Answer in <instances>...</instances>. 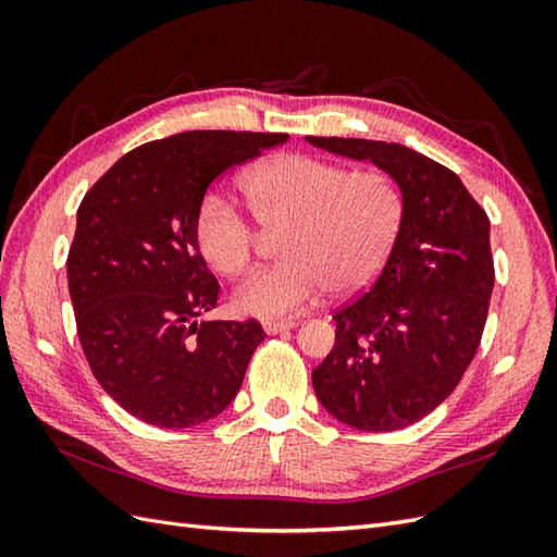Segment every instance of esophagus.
<instances>
[{
  "label": "esophagus",
  "mask_w": 557,
  "mask_h": 557,
  "mask_svg": "<svg viewBox=\"0 0 557 557\" xmlns=\"http://www.w3.org/2000/svg\"><path fill=\"white\" fill-rule=\"evenodd\" d=\"M295 325H297L295 320H267V323H264V332H267V334H281V332L293 330Z\"/></svg>",
  "instance_id": "esophagus-1"
}]
</instances>
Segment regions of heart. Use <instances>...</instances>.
<instances>
[{
  "instance_id": "1",
  "label": "heart",
  "mask_w": 557,
  "mask_h": 557,
  "mask_svg": "<svg viewBox=\"0 0 557 557\" xmlns=\"http://www.w3.org/2000/svg\"><path fill=\"white\" fill-rule=\"evenodd\" d=\"M256 221L281 232L283 260L248 276L234 307L258 318L293 315L330 290L352 295L376 278L401 223V193L381 170L348 172L305 153L269 158L244 176ZM195 242L223 276L246 274L258 234L225 197L209 193L195 213Z\"/></svg>"
}]
</instances>
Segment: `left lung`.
I'll list each match as a JSON object with an SVG mask.
<instances>
[{"label":"left lung","instance_id":"1","mask_svg":"<svg viewBox=\"0 0 557 557\" xmlns=\"http://www.w3.org/2000/svg\"><path fill=\"white\" fill-rule=\"evenodd\" d=\"M369 160L401 193V223L381 274L336 309L334 348L313 372L320 404L362 432H393L425 418L474 360L495 285L491 221L460 176L385 141L307 137Z\"/></svg>","mask_w":557,"mask_h":557}]
</instances>
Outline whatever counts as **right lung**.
Returning <instances> with one entry per match:
<instances>
[{
    "label": "right lung",
    "instance_id": "add662e5",
    "mask_svg": "<svg viewBox=\"0 0 557 557\" xmlns=\"http://www.w3.org/2000/svg\"><path fill=\"white\" fill-rule=\"evenodd\" d=\"M288 141L274 132L195 129L129 150L83 197L66 278L95 379L148 425L183 430L237 397L258 320H199L218 285L195 213L232 166Z\"/></svg>",
    "mask_w": 557,
    "mask_h": 557
}]
</instances>
